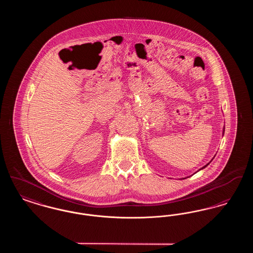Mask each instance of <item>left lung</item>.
Returning a JSON list of instances; mask_svg holds the SVG:
<instances>
[{
	"mask_svg": "<svg viewBox=\"0 0 253 253\" xmlns=\"http://www.w3.org/2000/svg\"><path fill=\"white\" fill-rule=\"evenodd\" d=\"M224 132H225V130H224ZM223 133H224V132H223ZM209 164H210V163H208V164H207V165H205L204 167H203V168L200 169H202L206 168V167H207V166H208V165H209ZM200 169H199V170H200Z\"/></svg>",
	"mask_w": 253,
	"mask_h": 253,
	"instance_id": "left-lung-1",
	"label": "left lung"
}]
</instances>
